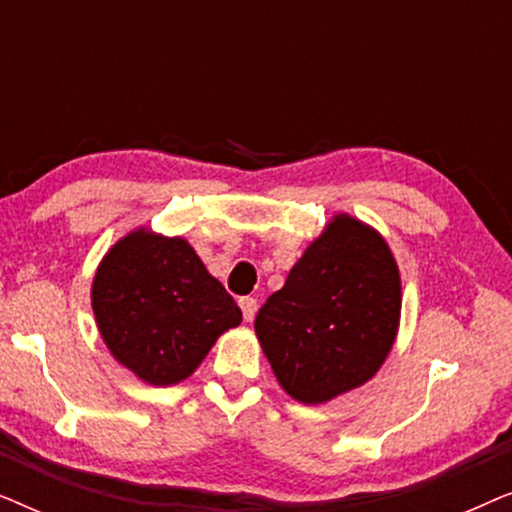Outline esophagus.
<instances>
[{
    "label": "esophagus",
    "instance_id": "1",
    "mask_svg": "<svg viewBox=\"0 0 512 512\" xmlns=\"http://www.w3.org/2000/svg\"><path fill=\"white\" fill-rule=\"evenodd\" d=\"M240 310H242V314H244V321L254 319V317H256V310H258L256 298H251V296L240 298Z\"/></svg>",
    "mask_w": 512,
    "mask_h": 512
}]
</instances>
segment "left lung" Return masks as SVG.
I'll return each instance as SVG.
<instances>
[{"label":"left lung","instance_id":"obj_1","mask_svg":"<svg viewBox=\"0 0 512 512\" xmlns=\"http://www.w3.org/2000/svg\"><path fill=\"white\" fill-rule=\"evenodd\" d=\"M398 319L401 275L389 244L366 223L338 214L265 300L254 328L286 394L317 405L380 370Z\"/></svg>","mask_w":512,"mask_h":512}]
</instances>
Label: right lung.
<instances>
[{"label": "right lung", "instance_id": "obj_1", "mask_svg": "<svg viewBox=\"0 0 512 512\" xmlns=\"http://www.w3.org/2000/svg\"><path fill=\"white\" fill-rule=\"evenodd\" d=\"M93 312L118 363L153 387L186 380L242 312L184 237L139 228L102 258Z\"/></svg>", "mask_w": 512, "mask_h": 512}]
</instances>
